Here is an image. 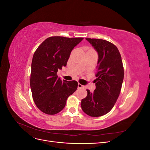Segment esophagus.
<instances>
[{"label":"esophagus","mask_w":150,"mask_h":150,"mask_svg":"<svg viewBox=\"0 0 150 150\" xmlns=\"http://www.w3.org/2000/svg\"><path fill=\"white\" fill-rule=\"evenodd\" d=\"M84 86H83L82 84H81L78 83V88H84Z\"/></svg>","instance_id":"1"}]
</instances>
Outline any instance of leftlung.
I'll return each mask as SVG.
<instances>
[{
  "instance_id": "left-lung-1",
  "label": "left lung",
  "mask_w": 150,
  "mask_h": 150,
  "mask_svg": "<svg viewBox=\"0 0 150 150\" xmlns=\"http://www.w3.org/2000/svg\"><path fill=\"white\" fill-rule=\"evenodd\" d=\"M98 54L96 89L81 100V108L90 116L107 114L114 106L121 89L124 68L121 54L111 42L100 39L86 38Z\"/></svg>"
}]
</instances>
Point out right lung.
I'll use <instances>...</instances> for the list:
<instances>
[{
  "label": "right lung",
  "mask_w": 150,
  "mask_h": 150,
  "mask_svg": "<svg viewBox=\"0 0 150 150\" xmlns=\"http://www.w3.org/2000/svg\"><path fill=\"white\" fill-rule=\"evenodd\" d=\"M83 39L52 36L45 40L35 51L30 86L36 106L45 114L53 115L62 111L67 98L78 88L77 81H62L57 72L66 66L72 50Z\"/></svg>",
  "instance_id": "obj_1"
}]
</instances>
